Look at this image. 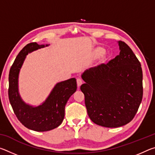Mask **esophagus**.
I'll use <instances>...</instances> for the list:
<instances>
[{
	"label": "esophagus",
	"mask_w": 155,
	"mask_h": 155,
	"mask_svg": "<svg viewBox=\"0 0 155 155\" xmlns=\"http://www.w3.org/2000/svg\"><path fill=\"white\" fill-rule=\"evenodd\" d=\"M77 85H78V87H79L81 85V84L83 83V80L81 79V78H78L77 79Z\"/></svg>",
	"instance_id": "1"
}]
</instances>
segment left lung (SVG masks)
Here are the masks:
<instances>
[{
	"label": "left lung",
	"instance_id": "1",
	"mask_svg": "<svg viewBox=\"0 0 155 155\" xmlns=\"http://www.w3.org/2000/svg\"><path fill=\"white\" fill-rule=\"evenodd\" d=\"M120 54L107 64L85 70L81 90L91 121L104 127L128 124L137 113L143 96L142 70L132 50L118 42Z\"/></svg>",
	"mask_w": 155,
	"mask_h": 155
}]
</instances>
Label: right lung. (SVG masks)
<instances>
[{
	"instance_id": "obj_1",
	"label": "right lung",
	"mask_w": 155,
	"mask_h": 155,
	"mask_svg": "<svg viewBox=\"0 0 155 155\" xmlns=\"http://www.w3.org/2000/svg\"><path fill=\"white\" fill-rule=\"evenodd\" d=\"M49 46L36 42L28 44L22 49L12 65L9 74V99L18 119L28 129L44 132L54 129L64 119L65 106L77 91V80L72 78L57 83L45 101L38 106L26 103L18 90V77L21 68L28 53Z\"/></svg>"
}]
</instances>
